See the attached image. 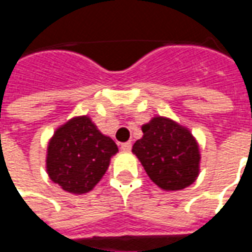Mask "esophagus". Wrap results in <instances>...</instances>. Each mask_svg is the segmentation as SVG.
<instances>
[{
  "mask_svg": "<svg viewBox=\"0 0 252 252\" xmlns=\"http://www.w3.org/2000/svg\"><path fill=\"white\" fill-rule=\"evenodd\" d=\"M131 148H132V143L131 142H126V143H123V144H121V150H123V151H129Z\"/></svg>",
  "mask_w": 252,
  "mask_h": 252,
  "instance_id": "1",
  "label": "esophagus"
}]
</instances>
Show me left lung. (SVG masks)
Segmentation results:
<instances>
[{
	"label": "left lung",
	"instance_id": "1",
	"mask_svg": "<svg viewBox=\"0 0 252 252\" xmlns=\"http://www.w3.org/2000/svg\"><path fill=\"white\" fill-rule=\"evenodd\" d=\"M143 133L132 151L151 181L164 190L191 185L200 163L198 146L191 133L164 117H155L143 126Z\"/></svg>",
	"mask_w": 252,
	"mask_h": 252
}]
</instances>
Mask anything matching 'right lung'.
<instances>
[{
  "label": "right lung",
  "instance_id": "right-lung-1",
  "mask_svg": "<svg viewBox=\"0 0 252 252\" xmlns=\"http://www.w3.org/2000/svg\"><path fill=\"white\" fill-rule=\"evenodd\" d=\"M119 151L116 143L97 129L92 120L75 117L54 133L48 144L47 171L68 193H88L97 185Z\"/></svg>",
  "mask_w": 252,
  "mask_h": 252
}]
</instances>
